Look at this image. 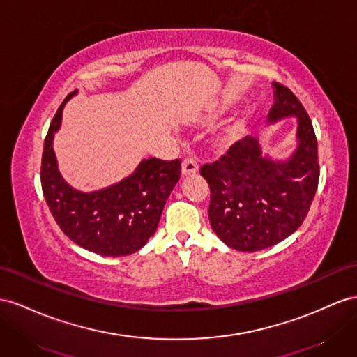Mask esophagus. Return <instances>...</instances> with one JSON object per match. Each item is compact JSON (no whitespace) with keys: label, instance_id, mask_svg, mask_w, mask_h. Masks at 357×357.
<instances>
[{"label":"esophagus","instance_id":"1","mask_svg":"<svg viewBox=\"0 0 357 357\" xmlns=\"http://www.w3.org/2000/svg\"><path fill=\"white\" fill-rule=\"evenodd\" d=\"M199 170V164L195 157H187L182 161V175H195Z\"/></svg>","mask_w":357,"mask_h":357}]
</instances>
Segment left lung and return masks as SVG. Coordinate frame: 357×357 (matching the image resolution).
Listing matches in <instances>:
<instances>
[{
  "instance_id": "left-lung-1",
  "label": "left lung",
  "mask_w": 357,
  "mask_h": 357,
  "mask_svg": "<svg viewBox=\"0 0 357 357\" xmlns=\"http://www.w3.org/2000/svg\"><path fill=\"white\" fill-rule=\"evenodd\" d=\"M274 100L268 122L297 117L298 146L291 158L264 157L258 140L248 135L220 160L200 167L211 190L208 217L213 231L240 252L271 248L296 232L318 187L317 137L305 107L280 83H274Z\"/></svg>"
}]
</instances>
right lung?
Here are the masks:
<instances>
[{
    "label": "right lung",
    "instance_id": "add662e5",
    "mask_svg": "<svg viewBox=\"0 0 357 357\" xmlns=\"http://www.w3.org/2000/svg\"><path fill=\"white\" fill-rule=\"evenodd\" d=\"M74 93H69L66 100ZM63 102L43 143L40 182L50 211L66 236L79 248L102 257H125L157 231L162 208L181 176V160H143L130 176L91 193L74 190L63 181L52 149L60 128Z\"/></svg>",
    "mask_w": 357,
    "mask_h": 357
}]
</instances>
